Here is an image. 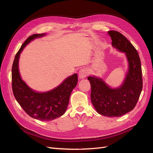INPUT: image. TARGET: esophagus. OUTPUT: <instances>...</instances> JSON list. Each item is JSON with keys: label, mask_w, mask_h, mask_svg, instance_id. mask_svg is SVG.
Wrapping results in <instances>:
<instances>
[{"label": "esophagus", "mask_w": 153, "mask_h": 153, "mask_svg": "<svg viewBox=\"0 0 153 153\" xmlns=\"http://www.w3.org/2000/svg\"><path fill=\"white\" fill-rule=\"evenodd\" d=\"M87 74V71L85 69H80L79 71V73H78V78H79L80 80L84 79V78H85L86 77Z\"/></svg>", "instance_id": "34e87169"}]
</instances>
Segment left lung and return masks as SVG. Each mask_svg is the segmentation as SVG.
<instances>
[{"instance_id":"left-lung-1","label":"left lung","mask_w":153,"mask_h":153,"mask_svg":"<svg viewBox=\"0 0 153 153\" xmlns=\"http://www.w3.org/2000/svg\"><path fill=\"white\" fill-rule=\"evenodd\" d=\"M108 34L112 47L126 55L128 65L124 79L117 87H110L102 78L94 75H89L87 79L91 86V102L96 112L105 117H121L134 108L140 97L141 62L137 50L126 37L114 30L108 31Z\"/></svg>"}]
</instances>
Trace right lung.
<instances>
[{"mask_svg":"<svg viewBox=\"0 0 153 153\" xmlns=\"http://www.w3.org/2000/svg\"><path fill=\"white\" fill-rule=\"evenodd\" d=\"M46 35V33L37 34L29 37L16 54L12 66V89L15 99L29 116L43 121H52L65 113L69 97L78 82L77 74L75 73L53 89L38 92L23 80L19 71L22 52L32 41Z\"/></svg>","mask_w":153,"mask_h":153,"instance_id":"1","label":"right lung"}]
</instances>
